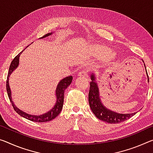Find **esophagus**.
Listing matches in <instances>:
<instances>
[{
	"label": "esophagus",
	"mask_w": 153,
	"mask_h": 153,
	"mask_svg": "<svg viewBox=\"0 0 153 153\" xmlns=\"http://www.w3.org/2000/svg\"><path fill=\"white\" fill-rule=\"evenodd\" d=\"M78 76H83V77H86L88 76V71L86 69L84 70H82L81 72H79L78 74Z\"/></svg>",
	"instance_id": "esophagus-1"
}]
</instances>
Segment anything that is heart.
Segmentation results:
<instances>
[{
    "label": "heart",
    "instance_id": "1",
    "mask_svg": "<svg viewBox=\"0 0 153 153\" xmlns=\"http://www.w3.org/2000/svg\"><path fill=\"white\" fill-rule=\"evenodd\" d=\"M94 50L96 56L101 58V64L104 67H108L112 65L115 61L116 54L111 51L108 46L102 44H96L94 45Z\"/></svg>",
    "mask_w": 153,
    "mask_h": 153
}]
</instances>
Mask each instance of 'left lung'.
Wrapping results in <instances>:
<instances>
[{
  "mask_svg": "<svg viewBox=\"0 0 153 153\" xmlns=\"http://www.w3.org/2000/svg\"><path fill=\"white\" fill-rule=\"evenodd\" d=\"M144 62V60H143ZM144 67L146 68L144 64ZM148 77V82H149V76L146 71ZM91 82H90V90L88 93V102L89 105L93 114L98 119L103 120L108 123H119L128 120L131 116L135 114V113L131 114H118L114 111H111L106 108L101 102L100 97H99V91L97 84L95 82V76L92 74L91 76Z\"/></svg>",
  "mask_w": 153,
  "mask_h": 153,
  "instance_id": "left-lung-1",
  "label": "left lung"
}]
</instances>
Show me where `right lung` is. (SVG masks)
<instances>
[{"label": "right lung", "mask_w": 153, "mask_h": 153, "mask_svg": "<svg viewBox=\"0 0 153 153\" xmlns=\"http://www.w3.org/2000/svg\"><path fill=\"white\" fill-rule=\"evenodd\" d=\"M52 33H53V32L46 34V35L43 36V37H41L40 39H43V38H45L46 37H48V36L52 35ZM23 51H22L20 53H19V54L17 55L15 58H14L13 60H12L11 63L10 65V67H9L8 75H7V82H6V88H7V94H8L9 99L11 101L12 106H13L14 110H15L19 115H20L21 116H22V117L26 118V119L30 120L31 121H34V122H37V123L48 122V121H50V120L54 119V118H55L60 113V111H61L62 109V106H63L65 91V89H66L67 87L69 86L70 84H71L72 79H73V77L71 76L66 77H65L64 79H61L60 82H59V84L57 85L56 89V102L55 105L53 107L52 110H50L49 111H48V112H46L45 114H43L39 115V116H34V115L28 114L25 113L24 111L20 110V109L17 108L15 105V104L13 103V101H12L11 92V89H10V87H9V77H10V75L12 74V73H13L14 70H15L16 68L18 67L19 58H20V56L22 53Z\"/></svg>", "instance_id": "obj_1"}]
</instances>
